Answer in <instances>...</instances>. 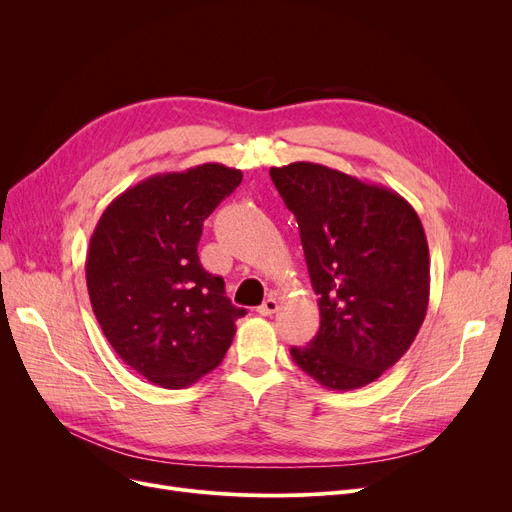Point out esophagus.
<instances>
[{"label":"esophagus","instance_id":"1","mask_svg":"<svg viewBox=\"0 0 512 512\" xmlns=\"http://www.w3.org/2000/svg\"><path fill=\"white\" fill-rule=\"evenodd\" d=\"M276 311H278V301H276L274 297L265 299V301L257 307V313H259V315H265V317H267V315H274Z\"/></svg>","mask_w":512,"mask_h":512}]
</instances>
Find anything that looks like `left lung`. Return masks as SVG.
I'll return each instance as SVG.
<instances>
[{"mask_svg": "<svg viewBox=\"0 0 512 512\" xmlns=\"http://www.w3.org/2000/svg\"><path fill=\"white\" fill-rule=\"evenodd\" d=\"M270 176L299 222L319 330L290 355L328 390H357L405 355L427 313L429 249L417 211L380 184L311 161Z\"/></svg>", "mask_w": 512, "mask_h": 512, "instance_id": "left-lung-1", "label": "left lung"}]
</instances>
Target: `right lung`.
<instances>
[{
  "label": "right lung",
  "instance_id": "obj_1",
  "mask_svg": "<svg viewBox=\"0 0 512 512\" xmlns=\"http://www.w3.org/2000/svg\"><path fill=\"white\" fill-rule=\"evenodd\" d=\"M240 180L222 164L149 176L107 205L91 234L93 313L118 357L151 384L178 390L201 380L247 313L197 253L205 218Z\"/></svg>",
  "mask_w": 512,
  "mask_h": 512
}]
</instances>
